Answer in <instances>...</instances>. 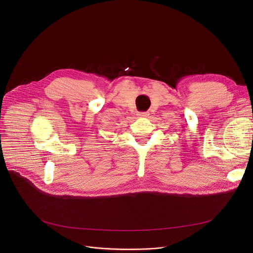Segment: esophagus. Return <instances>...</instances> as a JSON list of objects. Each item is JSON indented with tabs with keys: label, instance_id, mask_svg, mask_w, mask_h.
I'll return each mask as SVG.
<instances>
[{
	"label": "esophagus",
	"instance_id": "esophagus-1",
	"mask_svg": "<svg viewBox=\"0 0 253 253\" xmlns=\"http://www.w3.org/2000/svg\"><path fill=\"white\" fill-rule=\"evenodd\" d=\"M148 116H149L148 113H139L138 114V117H140V118H145V117H148Z\"/></svg>",
	"mask_w": 253,
	"mask_h": 253
}]
</instances>
